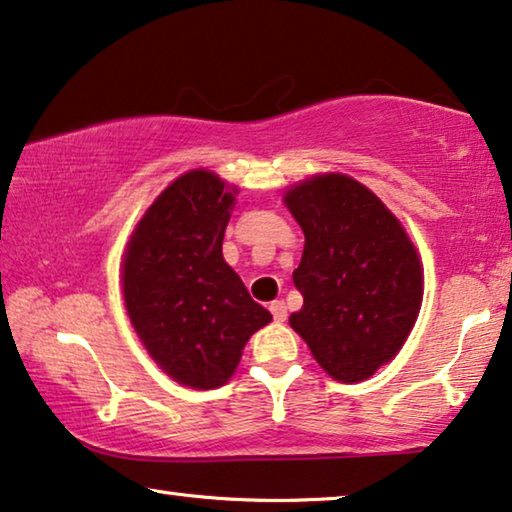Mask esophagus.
Masks as SVG:
<instances>
[{
  "label": "esophagus",
  "mask_w": 512,
  "mask_h": 512,
  "mask_svg": "<svg viewBox=\"0 0 512 512\" xmlns=\"http://www.w3.org/2000/svg\"><path fill=\"white\" fill-rule=\"evenodd\" d=\"M269 310H271V315H273V319H276V322H285V319H287L285 301H273Z\"/></svg>",
  "instance_id": "34e87169"
}]
</instances>
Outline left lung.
<instances>
[{
  "label": "left lung",
  "instance_id": "1",
  "mask_svg": "<svg viewBox=\"0 0 512 512\" xmlns=\"http://www.w3.org/2000/svg\"><path fill=\"white\" fill-rule=\"evenodd\" d=\"M285 204L305 234L289 324L342 384L375 375L400 352L423 301V266L386 204L347 174L294 183Z\"/></svg>",
  "mask_w": 512,
  "mask_h": 512
}]
</instances>
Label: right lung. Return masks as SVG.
<instances>
[{"label": "right lung", "instance_id": "obj_1", "mask_svg": "<svg viewBox=\"0 0 512 512\" xmlns=\"http://www.w3.org/2000/svg\"><path fill=\"white\" fill-rule=\"evenodd\" d=\"M236 193L209 170L181 174L137 223L121 264L142 345L160 370L200 391L227 384L250 335L271 322L223 259Z\"/></svg>", "mask_w": 512, "mask_h": 512}]
</instances>
